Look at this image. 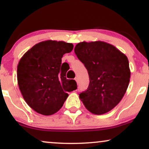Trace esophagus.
<instances>
[{
  "instance_id": "obj_1",
  "label": "esophagus",
  "mask_w": 149,
  "mask_h": 149,
  "mask_svg": "<svg viewBox=\"0 0 149 149\" xmlns=\"http://www.w3.org/2000/svg\"><path fill=\"white\" fill-rule=\"evenodd\" d=\"M74 80L76 81V82H77V83H78V78H77V77H75V78H74Z\"/></svg>"
}]
</instances>
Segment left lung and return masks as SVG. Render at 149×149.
Segmentation results:
<instances>
[{
	"label": "left lung",
	"mask_w": 149,
	"mask_h": 149,
	"mask_svg": "<svg viewBox=\"0 0 149 149\" xmlns=\"http://www.w3.org/2000/svg\"><path fill=\"white\" fill-rule=\"evenodd\" d=\"M74 53L88 71L89 85L79 94L90 113L102 115L111 111L123 98L130 79L127 56L104 41L81 42Z\"/></svg>",
	"instance_id": "8db88e82"
}]
</instances>
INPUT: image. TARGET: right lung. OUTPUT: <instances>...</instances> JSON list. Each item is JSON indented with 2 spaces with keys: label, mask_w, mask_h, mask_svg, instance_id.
Instances as JSON below:
<instances>
[{
  "label": "right lung",
  "mask_w": 149,
  "mask_h": 149,
  "mask_svg": "<svg viewBox=\"0 0 149 149\" xmlns=\"http://www.w3.org/2000/svg\"><path fill=\"white\" fill-rule=\"evenodd\" d=\"M73 45L47 40L26 52L17 65L19 88L24 100L36 113L52 115L62 107L68 92L77 89L73 79H67L61 67L63 55L70 53Z\"/></svg>",
  "instance_id": "add662e5"
}]
</instances>
